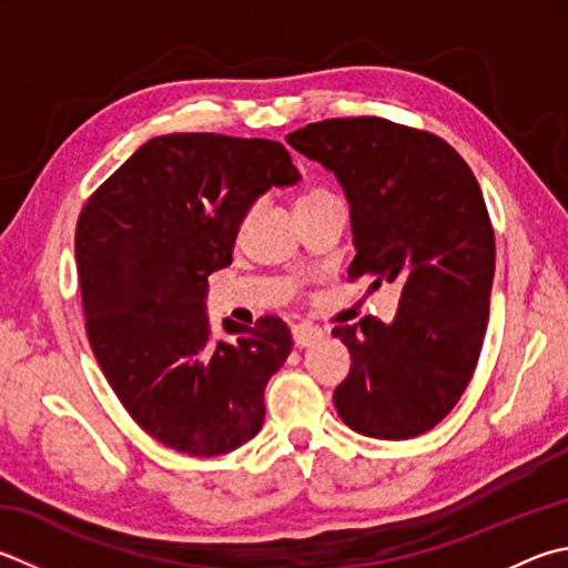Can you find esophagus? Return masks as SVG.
I'll use <instances>...</instances> for the list:
<instances>
[{"instance_id": "obj_1", "label": "esophagus", "mask_w": 568, "mask_h": 568, "mask_svg": "<svg viewBox=\"0 0 568 568\" xmlns=\"http://www.w3.org/2000/svg\"><path fill=\"white\" fill-rule=\"evenodd\" d=\"M323 329L315 327V325H295L293 327V343L295 347H311L315 345L317 339H323Z\"/></svg>"}]
</instances>
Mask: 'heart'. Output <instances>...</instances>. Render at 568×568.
<instances>
[{
	"label": "heart",
	"instance_id": "b5f03b06",
	"mask_svg": "<svg viewBox=\"0 0 568 568\" xmlns=\"http://www.w3.org/2000/svg\"><path fill=\"white\" fill-rule=\"evenodd\" d=\"M333 199H337L333 191L323 189V185H313V189H307L305 193H301V199H297L295 209H297V213H301V211L313 209V205H317V203H325V201H333Z\"/></svg>",
	"mask_w": 568,
	"mask_h": 568
}]
</instances>
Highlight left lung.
<instances>
[{
  "label": "left lung",
  "mask_w": 568,
  "mask_h": 568,
  "mask_svg": "<svg viewBox=\"0 0 568 568\" xmlns=\"http://www.w3.org/2000/svg\"><path fill=\"white\" fill-rule=\"evenodd\" d=\"M287 143L343 183L357 248L349 281L402 285L389 325L333 329L353 355L337 415L365 437L425 435L464 395L487 333L497 251L479 183L445 139L379 116L307 123Z\"/></svg>",
  "instance_id": "8db88e82"
}]
</instances>
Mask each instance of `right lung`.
I'll list each match as a JSON object with an SVG mask.
<instances>
[{
    "label": "right lung",
    "instance_id": "right-lung-1",
    "mask_svg": "<svg viewBox=\"0 0 568 568\" xmlns=\"http://www.w3.org/2000/svg\"><path fill=\"white\" fill-rule=\"evenodd\" d=\"M283 143L223 133L156 136L89 195L77 223L87 333L133 422L191 457H221L257 435L263 392L293 349L275 315L225 320L213 343L203 297L233 261L251 203L295 183Z\"/></svg>",
    "mask_w": 568,
    "mask_h": 568
}]
</instances>
